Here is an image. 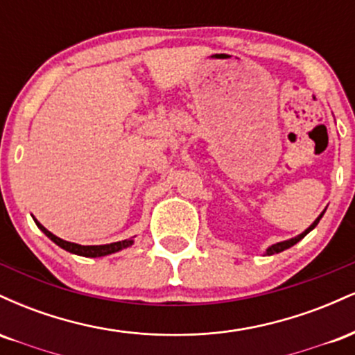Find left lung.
<instances>
[{
  "mask_svg": "<svg viewBox=\"0 0 355 355\" xmlns=\"http://www.w3.org/2000/svg\"><path fill=\"white\" fill-rule=\"evenodd\" d=\"M324 214H325V210H324V211H322V214L319 215V217H317L315 220H313V223H312V225H311V227H309V229H307V230H304V232H302V234H300V235H297V237H294V239H288V240H284V242L274 243V245H270V247H268V248H267V250H266V255H274V254H279V252H284V250H287V248H291L292 245H295V243H297V242H299V240H302V239L305 237V235H307V234H309V232H311V230H313V229H315V227H317V223H319V222H320L322 215H324Z\"/></svg>",
  "mask_w": 355,
  "mask_h": 355,
  "instance_id": "1",
  "label": "left lung"
}]
</instances>
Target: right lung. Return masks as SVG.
Listing matches in <instances>:
<instances>
[{
  "label": "right lung",
  "instance_id": "add662e5",
  "mask_svg": "<svg viewBox=\"0 0 355 355\" xmlns=\"http://www.w3.org/2000/svg\"><path fill=\"white\" fill-rule=\"evenodd\" d=\"M35 223H36V225H38V229L42 230L48 239L53 240V242L56 243V245L61 247V248H64V250L70 252V254H75V255H81V257H105V255L115 254V252H120V250H123V248H126V247L133 245V239L121 240V242L107 243V245H80V243L67 242V240H63V239L56 237V235H53L51 232L44 229V227L36 218H35Z\"/></svg>",
  "mask_w": 355,
  "mask_h": 355
}]
</instances>
